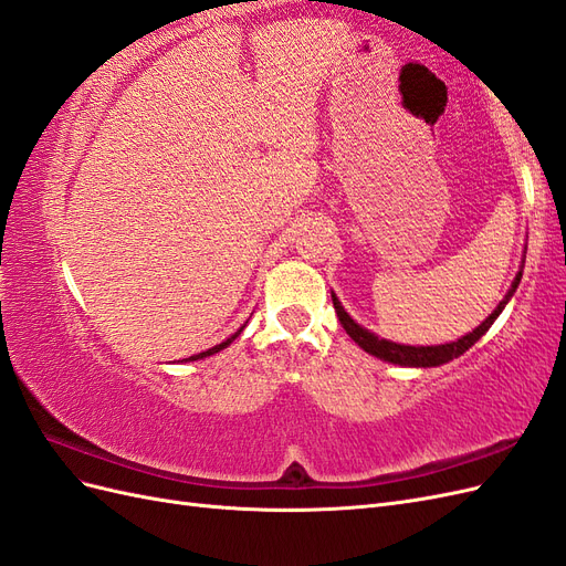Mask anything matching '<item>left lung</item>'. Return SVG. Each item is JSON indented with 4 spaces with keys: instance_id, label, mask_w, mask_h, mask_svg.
<instances>
[{
    "instance_id": "obj_1",
    "label": "left lung",
    "mask_w": 566,
    "mask_h": 566,
    "mask_svg": "<svg viewBox=\"0 0 566 566\" xmlns=\"http://www.w3.org/2000/svg\"><path fill=\"white\" fill-rule=\"evenodd\" d=\"M520 281H522V271L517 273L515 281H512V287L507 290L505 300L499 306H495V312L482 325H476L472 333L462 335L458 342H449V345H434V347H410V345H399V342L380 339L378 335H373L370 331L361 328V325H358L345 310H342V304L335 297V293H331V295H333V306H335V314H337V318L342 323V328L347 331V335L364 352L378 356V358H382V361H389V364L410 366V368H432V366L449 364V361H453V358H458L460 354H465L474 345V342L491 328L493 321L499 318V314L505 310V304L510 302L512 295H515Z\"/></svg>"
}]
</instances>
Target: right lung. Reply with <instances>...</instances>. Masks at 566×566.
<instances>
[{"label": "right lung", "instance_id": "add662e5", "mask_svg": "<svg viewBox=\"0 0 566 566\" xmlns=\"http://www.w3.org/2000/svg\"><path fill=\"white\" fill-rule=\"evenodd\" d=\"M243 333V328L241 331H238V333H233L229 339H224V342H221V345H217V347H212V349H208V352H202V354H196V356H191V358H184V361H198V358H205V356H212V354H217V352H221V349H227L229 345H231V342L238 337V335H241Z\"/></svg>", "mask_w": 566, "mask_h": 566}]
</instances>
